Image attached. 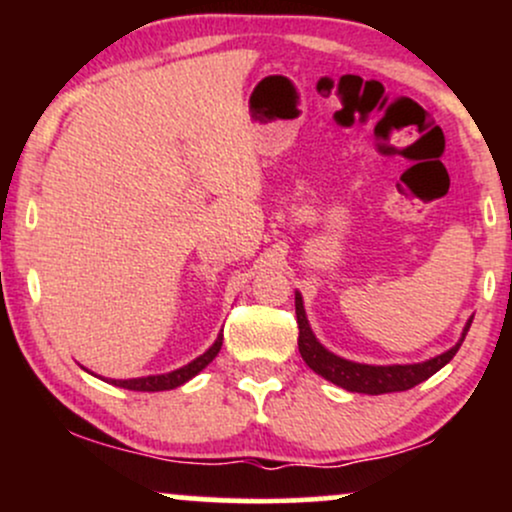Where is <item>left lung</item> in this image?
<instances>
[{"label": "left lung", "mask_w": 512, "mask_h": 512, "mask_svg": "<svg viewBox=\"0 0 512 512\" xmlns=\"http://www.w3.org/2000/svg\"><path fill=\"white\" fill-rule=\"evenodd\" d=\"M296 320H298V351H301L303 361L308 363V368H313L317 375H322L330 383L344 387L349 392H361V395H385V392H404L411 390L414 385L424 383L431 378L433 373H438L445 363L452 361V356L457 354L464 337H467L469 325H472L474 317H469L467 325H464L462 337L457 339V344L452 349L443 351L436 358H428L421 363H392V366H368V363H356L349 358H342L332 354L330 349H325L317 342L315 332L310 330L308 315L303 308V296L296 291Z\"/></svg>", "instance_id": "1"}]
</instances>
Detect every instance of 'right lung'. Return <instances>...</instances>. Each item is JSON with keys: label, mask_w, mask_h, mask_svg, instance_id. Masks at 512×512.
I'll list each match as a JSON object with an SVG mask.
<instances>
[{"label": "right lung", "mask_w": 512, "mask_h": 512, "mask_svg": "<svg viewBox=\"0 0 512 512\" xmlns=\"http://www.w3.org/2000/svg\"><path fill=\"white\" fill-rule=\"evenodd\" d=\"M223 344V334L216 337V342L204 351L202 356H197L195 361H190L187 366L170 370V373H161V375H144V378H129V380H108L117 387H125V390H134V392H163V390H175V387L185 385L187 380H192L199 370H204L214 361L216 354L221 351ZM105 380V378H103Z\"/></svg>", "instance_id": "obj_1"}]
</instances>
